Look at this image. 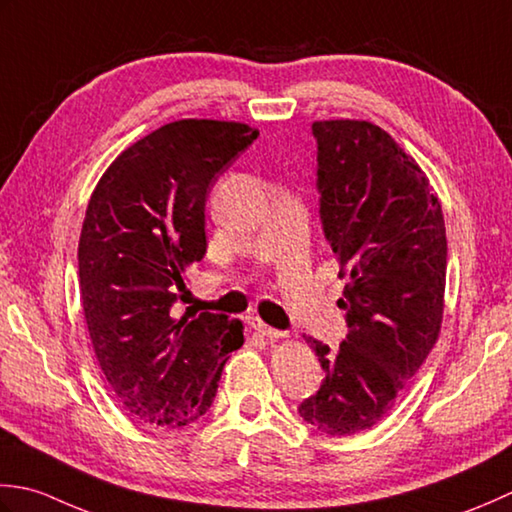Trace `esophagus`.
<instances>
[{
	"instance_id": "esophagus-1",
	"label": "esophagus",
	"mask_w": 512,
	"mask_h": 512,
	"mask_svg": "<svg viewBox=\"0 0 512 512\" xmlns=\"http://www.w3.org/2000/svg\"><path fill=\"white\" fill-rule=\"evenodd\" d=\"M252 327H254L258 333H260V336H263V338H269V340H278V338H285V336H287L285 331H280V329L269 327V325H265L263 320H258V318L252 322Z\"/></svg>"
}]
</instances>
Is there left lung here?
<instances>
[{
  "label": "left lung",
  "mask_w": 512,
  "mask_h": 512,
  "mask_svg": "<svg viewBox=\"0 0 512 512\" xmlns=\"http://www.w3.org/2000/svg\"><path fill=\"white\" fill-rule=\"evenodd\" d=\"M322 232L347 278L338 349L305 338L325 378L298 413L327 435L371 429L440 336L446 227L437 194L391 134L369 121H316Z\"/></svg>",
  "instance_id": "8db88e82"
}]
</instances>
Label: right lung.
<instances>
[{
    "label": "right lung",
    "mask_w": 512,
    "mask_h": 512,
    "mask_svg": "<svg viewBox=\"0 0 512 512\" xmlns=\"http://www.w3.org/2000/svg\"><path fill=\"white\" fill-rule=\"evenodd\" d=\"M258 139L245 123L181 119L123 150L90 196L79 287L92 347L125 413L156 429L198 420L245 342L225 314L183 316L185 269L203 260L205 203Z\"/></svg>",
    "instance_id": "add662e5"
}]
</instances>
